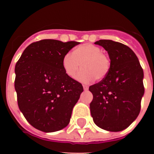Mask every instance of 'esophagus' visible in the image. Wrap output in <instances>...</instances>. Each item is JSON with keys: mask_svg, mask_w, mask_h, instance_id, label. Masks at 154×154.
<instances>
[{"mask_svg": "<svg viewBox=\"0 0 154 154\" xmlns=\"http://www.w3.org/2000/svg\"><path fill=\"white\" fill-rule=\"evenodd\" d=\"M83 89H84V90H85V91L88 90V89H89V86H88V85H83Z\"/></svg>", "mask_w": 154, "mask_h": 154, "instance_id": "34e87169", "label": "esophagus"}]
</instances>
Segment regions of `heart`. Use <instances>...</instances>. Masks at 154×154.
I'll use <instances>...</instances> for the list:
<instances>
[{"instance_id": "1", "label": "heart", "mask_w": 154, "mask_h": 154, "mask_svg": "<svg viewBox=\"0 0 154 154\" xmlns=\"http://www.w3.org/2000/svg\"><path fill=\"white\" fill-rule=\"evenodd\" d=\"M101 48L92 44H84L75 48L72 53H67L62 58V67L65 74L74 78L82 67L76 79L82 83H89L95 79L101 80L108 75L111 62Z\"/></svg>"}]
</instances>
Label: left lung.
Listing matches in <instances>:
<instances>
[{
	"label": "left lung",
	"mask_w": 154,
	"mask_h": 154,
	"mask_svg": "<svg viewBox=\"0 0 154 154\" xmlns=\"http://www.w3.org/2000/svg\"><path fill=\"white\" fill-rule=\"evenodd\" d=\"M95 44L107 51L111 66L103 80L89 87L93 95L91 115L101 129L122 131L140 112L143 71L136 54L128 46L112 40H99Z\"/></svg>",
	"instance_id": "1"
}]
</instances>
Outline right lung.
Returning <instances> with one entry per match:
<instances>
[{
  "label": "right lung",
  "mask_w": 154,
  "mask_h": 154,
  "mask_svg": "<svg viewBox=\"0 0 154 154\" xmlns=\"http://www.w3.org/2000/svg\"><path fill=\"white\" fill-rule=\"evenodd\" d=\"M79 44L54 39L33 42L16 63L14 88L18 107L37 130L51 133L69 123L83 87L65 74L62 58Z\"/></svg>",
  "instance_id": "add662e5"
}]
</instances>
